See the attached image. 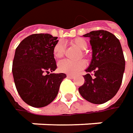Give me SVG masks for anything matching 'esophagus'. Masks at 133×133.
<instances>
[{"label": "esophagus", "instance_id": "34e87169", "mask_svg": "<svg viewBox=\"0 0 133 133\" xmlns=\"http://www.w3.org/2000/svg\"><path fill=\"white\" fill-rule=\"evenodd\" d=\"M66 76L68 78H73L74 77V75H72V74H67Z\"/></svg>", "mask_w": 133, "mask_h": 133}]
</instances>
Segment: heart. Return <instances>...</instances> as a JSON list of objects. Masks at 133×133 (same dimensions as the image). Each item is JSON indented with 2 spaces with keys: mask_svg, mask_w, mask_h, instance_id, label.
<instances>
[{
  "mask_svg": "<svg viewBox=\"0 0 133 133\" xmlns=\"http://www.w3.org/2000/svg\"><path fill=\"white\" fill-rule=\"evenodd\" d=\"M72 42L76 44L81 50L85 51L87 48V43L85 41V39L82 38H75ZM64 52V46L63 42H58L54 48L53 54L56 59L61 58ZM86 66V63L84 61H72L69 60H63L59 62L58 63V69L62 72L69 73V74H75Z\"/></svg>",
  "mask_w": 133,
  "mask_h": 133,
  "instance_id": "1",
  "label": "heart"
}]
</instances>
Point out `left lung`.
Masks as SVG:
<instances>
[{
    "label": "left lung",
    "mask_w": 133,
    "mask_h": 133,
    "mask_svg": "<svg viewBox=\"0 0 133 133\" xmlns=\"http://www.w3.org/2000/svg\"><path fill=\"white\" fill-rule=\"evenodd\" d=\"M83 36L90 38L92 58L79 91L91 103L103 104L114 98L121 85L125 70L122 47L118 38L108 31H92ZM91 71L93 78L89 74Z\"/></svg>",
    "instance_id": "1"
}]
</instances>
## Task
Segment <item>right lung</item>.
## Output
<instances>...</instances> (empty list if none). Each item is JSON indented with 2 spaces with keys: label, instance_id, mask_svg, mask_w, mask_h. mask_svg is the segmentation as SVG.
<instances>
[{
  "label": "right lung",
  "instance_id": "obj_1",
  "mask_svg": "<svg viewBox=\"0 0 133 133\" xmlns=\"http://www.w3.org/2000/svg\"><path fill=\"white\" fill-rule=\"evenodd\" d=\"M57 37L33 34L19 43L13 61L15 85L24 101L34 108L51 103L58 94L65 73H50L57 69L53 50Z\"/></svg>",
  "mask_w": 133,
  "mask_h": 133
}]
</instances>
